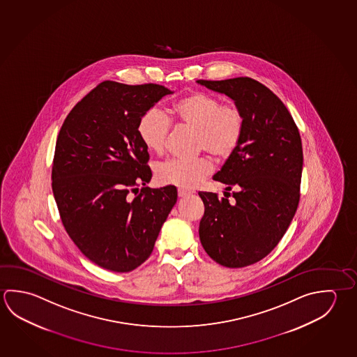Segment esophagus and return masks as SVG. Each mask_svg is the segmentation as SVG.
<instances>
[{
	"instance_id": "34e87169",
	"label": "esophagus",
	"mask_w": 357,
	"mask_h": 357,
	"mask_svg": "<svg viewBox=\"0 0 357 357\" xmlns=\"http://www.w3.org/2000/svg\"><path fill=\"white\" fill-rule=\"evenodd\" d=\"M190 192H188V190H185V189H181V188H179L178 189V195L181 197V198H184V197H188V195H190Z\"/></svg>"
}]
</instances>
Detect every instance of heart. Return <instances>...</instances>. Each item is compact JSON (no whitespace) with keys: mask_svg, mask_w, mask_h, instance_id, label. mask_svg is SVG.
Instances as JSON below:
<instances>
[{"mask_svg":"<svg viewBox=\"0 0 357 357\" xmlns=\"http://www.w3.org/2000/svg\"><path fill=\"white\" fill-rule=\"evenodd\" d=\"M173 114L181 124L197 130V148L214 157H229L243 137L242 110L233 102L222 104L215 95H187L174 104ZM170 126L169 118L160 110H146L139 119V138L151 153L162 154L167 146ZM211 172L212 164L206 158L170 159L158 167L157 178L162 184L189 189L198 185Z\"/></svg>","mask_w":357,"mask_h":357,"instance_id":"1","label":"heart"}]
</instances>
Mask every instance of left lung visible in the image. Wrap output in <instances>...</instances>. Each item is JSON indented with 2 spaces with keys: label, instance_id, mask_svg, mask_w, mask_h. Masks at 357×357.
I'll return each instance as SVG.
<instances>
[{
  "label": "left lung",
  "instance_id": "left-lung-1",
  "mask_svg": "<svg viewBox=\"0 0 357 357\" xmlns=\"http://www.w3.org/2000/svg\"><path fill=\"white\" fill-rule=\"evenodd\" d=\"M197 82L231 98L244 115L241 143L213 176L227 185L225 197L198 193L204 203L203 248L219 264L242 268L267 256L294 219L303 165L300 132L287 107L261 82L250 77ZM233 186L238 192L229 204Z\"/></svg>",
  "mask_w": 357,
  "mask_h": 357
}]
</instances>
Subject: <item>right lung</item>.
Instances as JSON below:
<instances>
[{
	"label": "right lung",
	"mask_w": 357,
	"mask_h": 357,
	"mask_svg": "<svg viewBox=\"0 0 357 357\" xmlns=\"http://www.w3.org/2000/svg\"><path fill=\"white\" fill-rule=\"evenodd\" d=\"M168 94L157 84L101 82L59 132L51 176L57 209L73 242L102 268L130 272L144 263L176 203L174 185L130 195L151 179L139 119Z\"/></svg>",
	"instance_id": "obj_1"
}]
</instances>
